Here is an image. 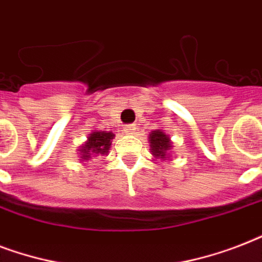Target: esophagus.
<instances>
[{
	"instance_id": "34e87169",
	"label": "esophagus",
	"mask_w": 262,
	"mask_h": 262,
	"mask_svg": "<svg viewBox=\"0 0 262 262\" xmlns=\"http://www.w3.org/2000/svg\"><path fill=\"white\" fill-rule=\"evenodd\" d=\"M136 130V125H126V126L123 127V132H125V135H133Z\"/></svg>"
}]
</instances>
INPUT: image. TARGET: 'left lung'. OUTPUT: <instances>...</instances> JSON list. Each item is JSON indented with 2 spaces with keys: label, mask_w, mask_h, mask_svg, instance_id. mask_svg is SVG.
I'll use <instances>...</instances> for the list:
<instances>
[{
  "label": "left lung",
  "mask_w": 262,
  "mask_h": 262,
  "mask_svg": "<svg viewBox=\"0 0 262 262\" xmlns=\"http://www.w3.org/2000/svg\"><path fill=\"white\" fill-rule=\"evenodd\" d=\"M149 141V147H151V152L154 158L156 159H166L170 154V149L172 148L171 140L163 130H154L151 132V135L148 137Z\"/></svg>",
  "instance_id": "obj_1"
}]
</instances>
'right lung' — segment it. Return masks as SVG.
I'll return each mask as SVG.
<instances>
[{
  "instance_id": "1",
  "label": "right lung",
  "mask_w": 262,
  "mask_h": 262,
  "mask_svg": "<svg viewBox=\"0 0 262 262\" xmlns=\"http://www.w3.org/2000/svg\"><path fill=\"white\" fill-rule=\"evenodd\" d=\"M114 139L113 132L95 130L88 136V140L81 145L79 149V155L81 156V160H91L92 158L107 155L108 149L111 147V140Z\"/></svg>"
}]
</instances>
